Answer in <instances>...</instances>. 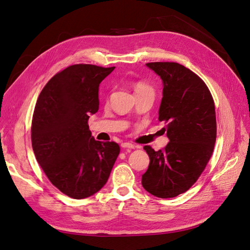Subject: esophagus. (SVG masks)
I'll return each instance as SVG.
<instances>
[{
	"label": "esophagus",
	"mask_w": 250,
	"mask_h": 250,
	"mask_svg": "<svg viewBox=\"0 0 250 250\" xmlns=\"http://www.w3.org/2000/svg\"><path fill=\"white\" fill-rule=\"evenodd\" d=\"M121 147L125 148V149H134L135 146L133 144H131V143H122Z\"/></svg>",
	"instance_id": "1"
}]
</instances>
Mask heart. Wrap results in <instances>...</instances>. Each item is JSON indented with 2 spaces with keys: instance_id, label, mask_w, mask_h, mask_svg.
<instances>
[{
  "instance_id": "obj_1",
  "label": "heart",
  "mask_w": 250,
  "mask_h": 250,
  "mask_svg": "<svg viewBox=\"0 0 250 250\" xmlns=\"http://www.w3.org/2000/svg\"><path fill=\"white\" fill-rule=\"evenodd\" d=\"M134 90H135V93H137V92H142V91H147V90H152V88L150 86H148V84L145 83L139 82L135 83Z\"/></svg>"
}]
</instances>
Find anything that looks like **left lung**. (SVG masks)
Returning a JSON list of instances; mask_svg holds the SVG:
<instances>
[{
  "label": "left lung",
  "mask_w": 250,
  "mask_h": 250,
  "mask_svg": "<svg viewBox=\"0 0 250 250\" xmlns=\"http://www.w3.org/2000/svg\"><path fill=\"white\" fill-rule=\"evenodd\" d=\"M146 66L162 79L159 120L167 124L169 142L158 151L144 147L150 162L142 185L158 198H175L198 180L213 153L215 104L205 83L179 63L151 62Z\"/></svg>",
  "instance_id": "obj_1"
}]
</instances>
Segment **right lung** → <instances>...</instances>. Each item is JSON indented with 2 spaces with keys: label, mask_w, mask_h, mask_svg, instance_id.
Returning <instances> with one entry per match:
<instances>
[{
  "label": "right lung",
  "mask_w": 250,
  "mask_h": 250,
  "mask_svg": "<svg viewBox=\"0 0 250 250\" xmlns=\"http://www.w3.org/2000/svg\"><path fill=\"white\" fill-rule=\"evenodd\" d=\"M113 67L74 64L40 93L32 119V147L50 183L73 199L104 187L120 152L115 142L95 141L88 119L99 110V86Z\"/></svg>",
  "instance_id": "right-lung-1"
}]
</instances>
